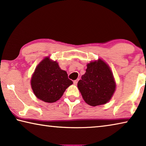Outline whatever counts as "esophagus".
I'll return each mask as SVG.
<instances>
[{"label":"esophagus","instance_id":"34e87169","mask_svg":"<svg viewBox=\"0 0 146 146\" xmlns=\"http://www.w3.org/2000/svg\"><path fill=\"white\" fill-rule=\"evenodd\" d=\"M78 80H79V78H77V79H76L75 80H74L73 81V83H74V84H77V83H78Z\"/></svg>","mask_w":146,"mask_h":146}]
</instances>
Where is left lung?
I'll return each instance as SVG.
<instances>
[{"label":"left lung","mask_w":146,"mask_h":146,"mask_svg":"<svg viewBox=\"0 0 146 146\" xmlns=\"http://www.w3.org/2000/svg\"><path fill=\"white\" fill-rule=\"evenodd\" d=\"M77 86L85 102L96 106L110 101L115 92V82L108 65L99 59L87 64Z\"/></svg>","instance_id":"8db88e82"}]
</instances>
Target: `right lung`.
I'll list each match as a JSON object with an SVG mask.
<instances>
[{
  "label": "right lung",
  "instance_id": "right-lung-1",
  "mask_svg": "<svg viewBox=\"0 0 146 146\" xmlns=\"http://www.w3.org/2000/svg\"><path fill=\"white\" fill-rule=\"evenodd\" d=\"M73 81L66 71L60 69L56 61L46 57L38 65L31 79V86L35 96L46 103H54Z\"/></svg>",
  "mask_w": 146,
  "mask_h": 146
}]
</instances>
